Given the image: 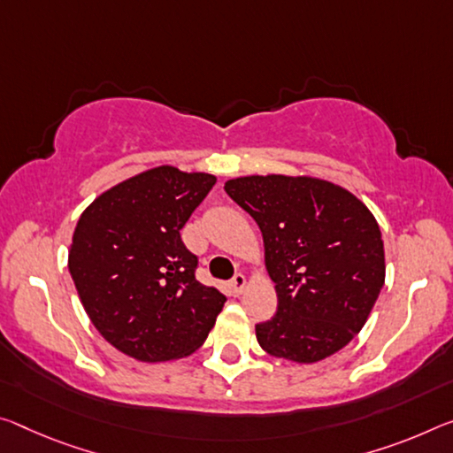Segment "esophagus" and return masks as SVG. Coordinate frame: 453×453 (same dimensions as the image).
Wrapping results in <instances>:
<instances>
[{"label":"esophagus","instance_id":"esophagus-1","mask_svg":"<svg viewBox=\"0 0 453 453\" xmlns=\"http://www.w3.org/2000/svg\"><path fill=\"white\" fill-rule=\"evenodd\" d=\"M229 288H232V292L235 294V296H240V294L243 292V288H246V276L235 274L232 280H229Z\"/></svg>","mask_w":453,"mask_h":453}]
</instances>
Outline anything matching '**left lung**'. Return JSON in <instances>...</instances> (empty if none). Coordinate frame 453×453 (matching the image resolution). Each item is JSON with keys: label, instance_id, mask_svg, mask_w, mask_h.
<instances>
[{"label": "left lung", "instance_id": "8db88e82", "mask_svg": "<svg viewBox=\"0 0 453 453\" xmlns=\"http://www.w3.org/2000/svg\"><path fill=\"white\" fill-rule=\"evenodd\" d=\"M226 193L260 226L278 308L256 325L265 353L294 363L334 355L365 326L385 284L381 229L369 207L325 179L250 175Z\"/></svg>", "mask_w": 453, "mask_h": 453}]
</instances>
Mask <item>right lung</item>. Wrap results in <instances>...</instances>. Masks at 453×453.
Returning <instances> with one entry per match:
<instances>
[{
    "instance_id": "obj_1",
    "label": "right lung",
    "mask_w": 453,
    "mask_h": 453,
    "mask_svg": "<svg viewBox=\"0 0 453 453\" xmlns=\"http://www.w3.org/2000/svg\"><path fill=\"white\" fill-rule=\"evenodd\" d=\"M215 185L171 165L142 171L82 211L68 270L86 314L120 353L142 363L197 350L226 296L197 282L181 227Z\"/></svg>"
}]
</instances>
